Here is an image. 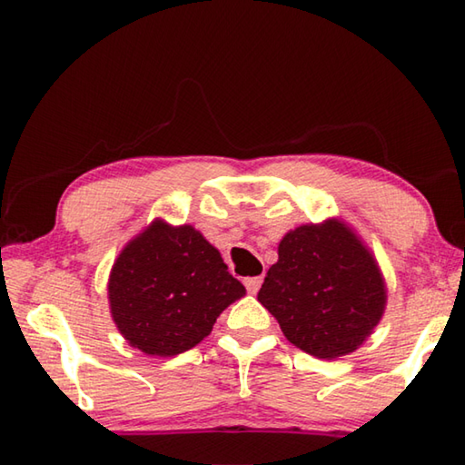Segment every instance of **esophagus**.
I'll return each mask as SVG.
<instances>
[{
	"mask_svg": "<svg viewBox=\"0 0 465 465\" xmlns=\"http://www.w3.org/2000/svg\"><path fill=\"white\" fill-rule=\"evenodd\" d=\"M243 285H246L248 293H258V289L262 285V277H248L243 279Z\"/></svg>",
	"mask_w": 465,
	"mask_h": 465,
	"instance_id": "esophagus-1",
	"label": "esophagus"
}]
</instances>
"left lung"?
Segmentation results:
<instances>
[{"label":"left lung","instance_id":"obj_1","mask_svg":"<svg viewBox=\"0 0 465 465\" xmlns=\"http://www.w3.org/2000/svg\"><path fill=\"white\" fill-rule=\"evenodd\" d=\"M258 302L297 349L336 359L371 334L383 313L385 285L357 235L326 222L302 225L281 240Z\"/></svg>","mask_w":465,"mask_h":465}]
</instances>
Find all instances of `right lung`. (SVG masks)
Listing matches in <instances>:
<instances>
[{"label":"right lung","mask_w":465,"mask_h":465,"mask_svg":"<svg viewBox=\"0 0 465 465\" xmlns=\"http://www.w3.org/2000/svg\"><path fill=\"white\" fill-rule=\"evenodd\" d=\"M243 293L219 250L194 227L162 222L121 252L108 281L110 312L121 334L157 357L199 344L219 313Z\"/></svg>","instance_id":"obj_1"}]
</instances>
